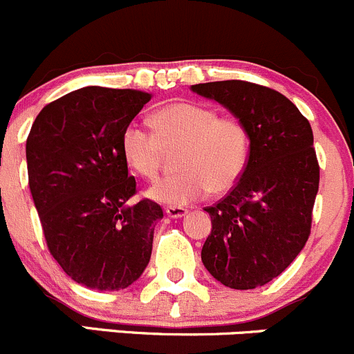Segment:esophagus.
<instances>
[{
  "label": "esophagus",
  "mask_w": 354,
  "mask_h": 354,
  "mask_svg": "<svg viewBox=\"0 0 354 354\" xmlns=\"http://www.w3.org/2000/svg\"><path fill=\"white\" fill-rule=\"evenodd\" d=\"M165 212H166L167 217H171V218H181L188 214L187 208H183V207H167Z\"/></svg>",
  "instance_id": "1"
}]
</instances>
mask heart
Returning <instances> with one entry per match:
<instances>
[{"instance_id":"b5f03b06","label":"heart","mask_w":354,"mask_h":354,"mask_svg":"<svg viewBox=\"0 0 354 354\" xmlns=\"http://www.w3.org/2000/svg\"><path fill=\"white\" fill-rule=\"evenodd\" d=\"M154 132L137 122L125 125L120 151L132 171L154 178L161 146L180 144L174 165L180 171L159 178L147 196L169 207L189 205L208 192L224 193L243 176L249 156V130L234 115H218L208 105L167 103L151 117Z\"/></svg>"}]
</instances>
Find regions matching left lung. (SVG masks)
I'll return each instance as SVG.
<instances>
[{
	"mask_svg": "<svg viewBox=\"0 0 354 354\" xmlns=\"http://www.w3.org/2000/svg\"><path fill=\"white\" fill-rule=\"evenodd\" d=\"M192 91L241 118L251 139L236 187L205 207L212 232L202 261L229 288H258L283 273L310 236L319 189L310 124L286 96L261 84L215 81Z\"/></svg>",
	"mask_w": 354,
	"mask_h": 354,
	"instance_id": "1",
	"label": "left lung"
}]
</instances>
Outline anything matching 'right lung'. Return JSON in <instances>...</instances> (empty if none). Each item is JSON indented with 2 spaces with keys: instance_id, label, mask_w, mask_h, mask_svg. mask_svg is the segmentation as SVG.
<instances>
[{
  "instance_id": "right-lung-1",
  "label": "right lung",
  "mask_w": 354,
  "mask_h": 354,
  "mask_svg": "<svg viewBox=\"0 0 354 354\" xmlns=\"http://www.w3.org/2000/svg\"><path fill=\"white\" fill-rule=\"evenodd\" d=\"M149 100L137 89L81 88L44 106L28 133V187L47 248L88 288H127L151 259L162 208L127 205L136 178L120 151L125 125Z\"/></svg>"
}]
</instances>
